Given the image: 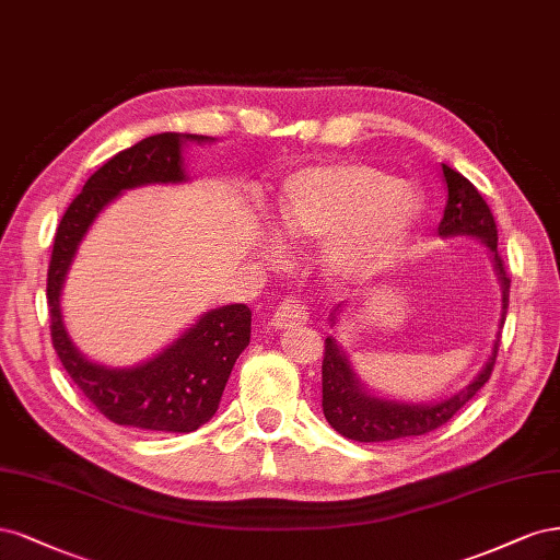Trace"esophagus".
Returning a JSON list of instances; mask_svg holds the SVG:
<instances>
[{
	"instance_id": "1",
	"label": "esophagus",
	"mask_w": 560,
	"mask_h": 560,
	"mask_svg": "<svg viewBox=\"0 0 560 560\" xmlns=\"http://www.w3.org/2000/svg\"><path fill=\"white\" fill-rule=\"evenodd\" d=\"M272 323L277 328H298L306 323V304L298 298H285L275 312Z\"/></svg>"
}]
</instances>
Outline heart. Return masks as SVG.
I'll return each mask as SVG.
<instances>
[{
	"label": "heart",
	"instance_id": "1",
	"mask_svg": "<svg viewBox=\"0 0 560 560\" xmlns=\"http://www.w3.org/2000/svg\"><path fill=\"white\" fill-rule=\"evenodd\" d=\"M421 213L419 197L400 178L363 162L306 167L283 182L277 221L291 242L330 240L326 260L358 272L390 258Z\"/></svg>",
	"mask_w": 560,
	"mask_h": 560
}]
</instances>
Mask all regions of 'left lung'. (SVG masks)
<instances>
[{"instance_id": "8db88e82", "label": "left lung", "mask_w": 560, "mask_h": 560, "mask_svg": "<svg viewBox=\"0 0 560 560\" xmlns=\"http://www.w3.org/2000/svg\"><path fill=\"white\" fill-rule=\"evenodd\" d=\"M442 178L446 188V207L440 221V234H472L491 248L498 277L502 281V316L508 314L510 304V275L504 269V260L498 254V225L489 205L483 202L479 190L467 182V178L442 165ZM500 341V337H498ZM498 341L489 363L481 370L475 382L463 388L454 398H448L438 405H398L388 400H378L360 388L355 374L351 372L349 358L335 345V339H326V351H323V413L328 423L353 442H390L413 435H425L430 430H438L446 421L470 402L477 390L489 382L495 355Z\"/></svg>"}]
</instances>
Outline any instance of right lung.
<instances>
[{"label":"right lung","instance_id":"add662e5","mask_svg":"<svg viewBox=\"0 0 560 560\" xmlns=\"http://www.w3.org/2000/svg\"><path fill=\"white\" fill-rule=\"evenodd\" d=\"M184 139L205 141L207 137L153 135L106 160L67 207L48 265L50 339L62 368L106 419L139 430L192 432L213 417L234 360L248 347L250 310L246 304L221 306L205 314L195 328L149 363L106 370L90 363L71 345L62 323L60 291L79 242L104 205L125 188L184 182Z\"/></svg>","mask_w":560,"mask_h":560}]
</instances>
